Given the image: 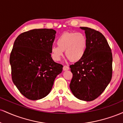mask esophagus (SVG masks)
<instances>
[{"label":"esophagus","instance_id":"obj_1","mask_svg":"<svg viewBox=\"0 0 123 123\" xmlns=\"http://www.w3.org/2000/svg\"><path fill=\"white\" fill-rule=\"evenodd\" d=\"M69 69V68L68 66H66V65L63 66V70H68Z\"/></svg>","mask_w":123,"mask_h":123}]
</instances>
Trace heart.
Here are the masks:
<instances>
[{
	"label": "heart",
	"instance_id": "obj_1",
	"mask_svg": "<svg viewBox=\"0 0 123 123\" xmlns=\"http://www.w3.org/2000/svg\"><path fill=\"white\" fill-rule=\"evenodd\" d=\"M57 46L50 48V54L55 61H59L64 51L68 59L73 62L79 61L84 57L87 47V40L82 33L65 32L57 39Z\"/></svg>",
	"mask_w": 123,
	"mask_h": 123
}]
</instances>
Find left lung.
Instances as JSON below:
<instances>
[{
  "label": "left lung",
  "mask_w": 123,
  "mask_h": 123,
  "mask_svg": "<svg viewBox=\"0 0 123 123\" xmlns=\"http://www.w3.org/2000/svg\"><path fill=\"white\" fill-rule=\"evenodd\" d=\"M85 31L87 47L81 60L70 65L73 74L70 89L79 99L91 101L97 98L109 84L112 76V54L101 32L80 27Z\"/></svg>",
  "instance_id": "8db88e82"
}]
</instances>
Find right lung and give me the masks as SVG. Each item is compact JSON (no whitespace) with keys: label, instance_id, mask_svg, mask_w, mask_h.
<instances>
[{"label":"right lung","instance_id":"1","mask_svg":"<svg viewBox=\"0 0 123 123\" xmlns=\"http://www.w3.org/2000/svg\"><path fill=\"white\" fill-rule=\"evenodd\" d=\"M55 33L53 29H32L19 35L14 43L10 57L12 80L29 99L46 97L62 71L63 66L50 54Z\"/></svg>","mask_w":123,"mask_h":123}]
</instances>
